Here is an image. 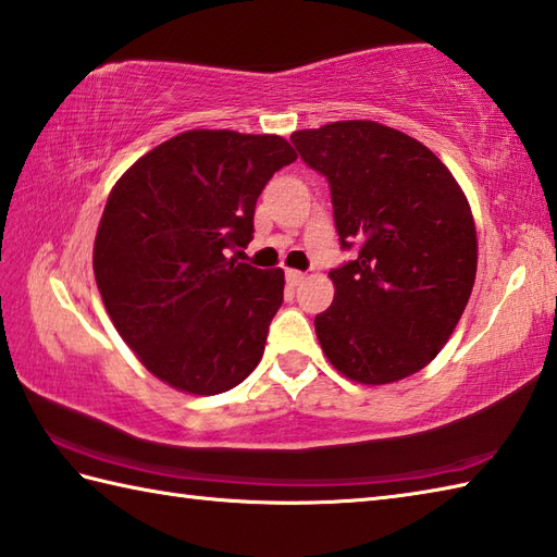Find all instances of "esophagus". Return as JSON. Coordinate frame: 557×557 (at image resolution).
Wrapping results in <instances>:
<instances>
[{
	"instance_id": "obj_1",
	"label": "esophagus",
	"mask_w": 557,
	"mask_h": 557,
	"mask_svg": "<svg viewBox=\"0 0 557 557\" xmlns=\"http://www.w3.org/2000/svg\"><path fill=\"white\" fill-rule=\"evenodd\" d=\"M286 281H288V286H293V288H298L300 283L305 281V274L302 271H295V269H288L286 271Z\"/></svg>"
}]
</instances>
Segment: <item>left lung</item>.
Here are the masks:
<instances>
[{
  "instance_id": "8db88e82",
  "label": "left lung",
  "mask_w": 557,
  "mask_h": 557,
  "mask_svg": "<svg viewBox=\"0 0 557 557\" xmlns=\"http://www.w3.org/2000/svg\"><path fill=\"white\" fill-rule=\"evenodd\" d=\"M326 177L338 240L356 257L329 271L334 302L314 317L332 366L360 384L423 370L467 308L479 264L457 180L411 136L370 120L293 132Z\"/></svg>"
}]
</instances>
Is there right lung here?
Segmentation results:
<instances>
[{"label":"right lung","mask_w":557,"mask_h":557,"mask_svg":"<svg viewBox=\"0 0 557 557\" xmlns=\"http://www.w3.org/2000/svg\"><path fill=\"white\" fill-rule=\"evenodd\" d=\"M295 158L274 134L191 129L112 187L94 247L98 290L120 336L170 387L228 392L262 360L286 281L237 255L259 195Z\"/></svg>","instance_id":"right-lung-1"}]
</instances>
